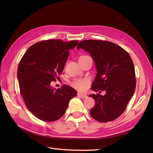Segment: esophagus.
<instances>
[{"mask_svg": "<svg viewBox=\"0 0 153 153\" xmlns=\"http://www.w3.org/2000/svg\"><path fill=\"white\" fill-rule=\"evenodd\" d=\"M77 95H78V96H79V97H81V98H82V99H85V98H87V95H85V94L77 93Z\"/></svg>", "mask_w": 153, "mask_h": 153, "instance_id": "1", "label": "esophagus"}]
</instances>
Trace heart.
Listing matches in <instances>:
<instances>
[{
    "mask_svg": "<svg viewBox=\"0 0 153 153\" xmlns=\"http://www.w3.org/2000/svg\"><path fill=\"white\" fill-rule=\"evenodd\" d=\"M85 57L88 56H82L79 57V58H83ZM89 80L87 79H76L71 82V85L77 90L80 91H83L85 90L87 88V87L89 85Z\"/></svg>",
    "mask_w": 153,
    "mask_h": 153,
    "instance_id": "obj_1",
    "label": "heart"
}]
</instances>
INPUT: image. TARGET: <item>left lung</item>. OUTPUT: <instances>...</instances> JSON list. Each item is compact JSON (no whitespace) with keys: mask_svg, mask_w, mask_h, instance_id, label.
<instances>
[{"mask_svg":"<svg viewBox=\"0 0 153 153\" xmlns=\"http://www.w3.org/2000/svg\"><path fill=\"white\" fill-rule=\"evenodd\" d=\"M77 48L91 54L97 71L91 89L99 94L89 95L95 100L90 114L100 122L113 121L125 111L135 90V68L130 55L107 41H82ZM101 90L106 91L105 96L100 95Z\"/></svg>","mask_w":153,"mask_h":153,"instance_id":"1","label":"left lung"}]
</instances>
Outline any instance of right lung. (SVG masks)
Masks as SVG:
<instances>
[{
  "mask_svg": "<svg viewBox=\"0 0 153 153\" xmlns=\"http://www.w3.org/2000/svg\"><path fill=\"white\" fill-rule=\"evenodd\" d=\"M77 43L60 39L38 42L28 48L19 62L17 76L21 95L28 110L39 120L53 122L60 118L70 99L77 95L69 85L56 89L51 83L62 72L69 51Z\"/></svg>",
  "mask_w": 153,
  "mask_h": 153,
  "instance_id": "obj_1",
  "label": "right lung"
}]
</instances>
